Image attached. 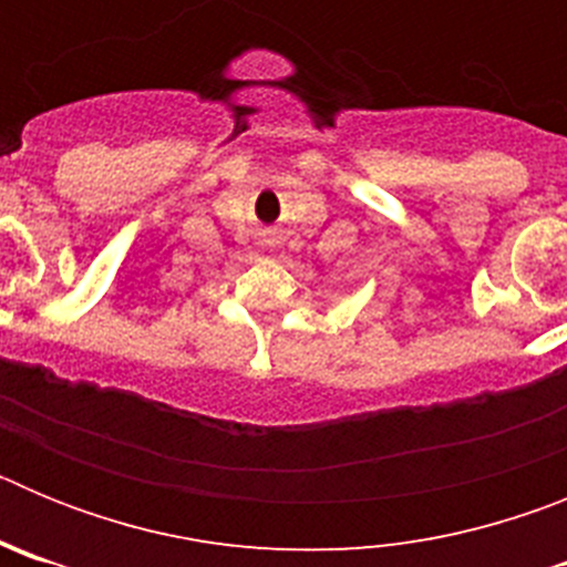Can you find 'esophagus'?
Wrapping results in <instances>:
<instances>
[{"label":"esophagus","instance_id":"esophagus-1","mask_svg":"<svg viewBox=\"0 0 567 567\" xmlns=\"http://www.w3.org/2000/svg\"><path fill=\"white\" fill-rule=\"evenodd\" d=\"M267 240L269 244H275V233H267Z\"/></svg>","mask_w":567,"mask_h":567}]
</instances>
